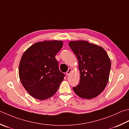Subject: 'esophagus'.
I'll return each mask as SVG.
<instances>
[{
  "label": "esophagus",
  "mask_w": 129,
  "mask_h": 129,
  "mask_svg": "<svg viewBox=\"0 0 129 129\" xmlns=\"http://www.w3.org/2000/svg\"><path fill=\"white\" fill-rule=\"evenodd\" d=\"M72 72V69H71V68H69V69H68V71H67V73H66L67 75H69V74H70V73H71Z\"/></svg>",
  "instance_id": "1"
}]
</instances>
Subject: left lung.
<instances>
[{
  "label": "left lung",
  "instance_id": "obj_1",
  "mask_svg": "<svg viewBox=\"0 0 129 129\" xmlns=\"http://www.w3.org/2000/svg\"><path fill=\"white\" fill-rule=\"evenodd\" d=\"M69 45L79 64L80 82L73 90L78 96L92 99L106 86L110 76L111 60L101 46L86 41H71Z\"/></svg>",
  "mask_w": 129,
  "mask_h": 129
}]
</instances>
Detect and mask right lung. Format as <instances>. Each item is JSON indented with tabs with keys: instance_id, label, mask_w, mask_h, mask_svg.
<instances>
[{
	"instance_id": "1",
	"label": "right lung",
	"mask_w": 129,
	"mask_h": 129,
	"mask_svg": "<svg viewBox=\"0 0 129 129\" xmlns=\"http://www.w3.org/2000/svg\"><path fill=\"white\" fill-rule=\"evenodd\" d=\"M62 45V41L57 40L38 42L23 54L19 66V79L32 97L45 100L56 92L65 77L55 59Z\"/></svg>"
}]
</instances>
